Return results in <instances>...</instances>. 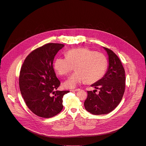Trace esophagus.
<instances>
[{
	"instance_id": "esophagus-1",
	"label": "esophagus",
	"mask_w": 146,
	"mask_h": 146,
	"mask_svg": "<svg viewBox=\"0 0 146 146\" xmlns=\"http://www.w3.org/2000/svg\"><path fill=\"white\" fill-rule=\"evenodd\" d=\"M80 90V89L78 88V89H72V90H70V91L71 92H77V91H78Z\"/></svg>"
}]
</instances>
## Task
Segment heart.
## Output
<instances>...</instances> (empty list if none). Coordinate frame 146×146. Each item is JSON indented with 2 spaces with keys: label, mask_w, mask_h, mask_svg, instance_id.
Wrapping results in <instances>:
<instances>
[{
  "label": "heart",
  "mask_w": 146,
  "mask_h": 146,
  "mask_svg": "<svg viewBox=\"0 0 146 146\" xmlns=\"http://www.w3.org/2000/svg\"><path fill=\"white\" fill-rule=\"evenodd\" d=\"M107 66V58L103 53L86 48L71 49L65 53V57H57L53 62L54 70L60 76L68 75L75 66L77 70L64 82L68 88H74L84 81L88 83L98 81Z\"/></svg>",
  "instance_id": "obj_1"
}]
</instances>
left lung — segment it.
Instances as JSON below:
<instances>
[{
  "label": "left lung",
  "mask_w": 146,
  "mask_h": 146,
  "mask_svg": "<svg viewBox=\"0 0 146 146\" xmlns=\"http://www.w3.org/2000/svg\"><path fill=\"white\" fill-rule=\"evenodd\" d=\"M109 60L108 70L104 76L93 84L96 89L88 91L84 102L85 110L95 115L107 114L114 110L120 103L125 91V70L117 55L111 50L103 47ZM99 89V93H96Z\"/></svg>",
  "instance_id": "8db88e82"
}]
</instances>
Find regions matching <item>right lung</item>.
<instances>
[{
  "label": "right lung",
  "mask_w": 146,
  "mask_h": 146,
  "mask_svg": "<svg viewBox=\"0 0 146 146\" xmlns=\"http://www.w3.org/2000/svg\"><path fill=\"white\" fill-rule=\"evenodd\" d=\"M65 45L49 43L31 52L20 71L19 84L26 104L35 115L52 117L63 108L62 98L69 90L60 91V81L53 64L55 56Z\"/></svg>",
  "instance_id": "add662e5"
}]
</instances>
